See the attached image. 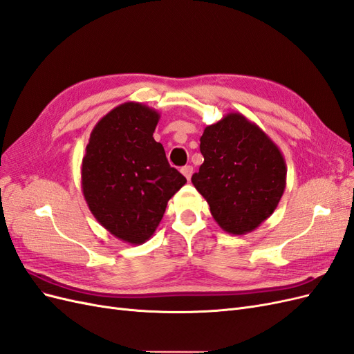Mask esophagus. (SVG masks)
Returning a JSON list of instances; mask_svg holds the SVG:
<instances>
[{"mask_svg":"<svg viewBox=\"0 0 354 354\" xmlns=\"http://www.w3.org/2000/svg\"><path fill=\"white\" fill-rule=\"evenodd\" d=\"M181 173H183V176H185L187 180H190L192 174H194V167H192V165H186V167L181 168Z\"/></svg>","mask_w":354,"mask_h":354,"instance_id":"1","label":"esophagus"}]
</instances>
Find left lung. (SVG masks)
<instances>
[{
	"label": "left lung",
	"mask_w": 354,
	"mask_h": 354,
	"mask_svg": "<svg viewBox=\"0 0 354 354\" xmlns=\"http://www.w3.org/2000/svg\"><path fill=\"white\" fill-rule=\"evenodd\" d=\"M203 164L192 183L205 198L218 226L234 236L269 218L286 187L285 158L261 128L239 112L205 127Z\"/></svg>",
	"instance_id": "left-lung-1"
}]
</instances>
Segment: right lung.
Here are the masks:
<instances>
[{"instance_id":"add662e5","label":"right lung","mask_w":354,"mask_h":354,"mask_svg":"<svg viewBox=\"0 0 354 354\" xmlns=\"http://www.w3.org/2000/svg\"><path fill=\"white\" fill-rule=\"evenodd\" d=\"M160 113L138 102L116 106L94 125L81 164L85 202L115 238H152L168 201L186 185L153 133Z\"/></svg>"}]
</instances>
